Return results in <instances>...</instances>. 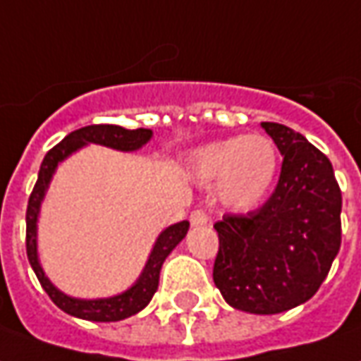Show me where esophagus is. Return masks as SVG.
Returning <instances> with one entry per match:
<instances>
[{
  "instance_id": "esophagus-1",
  "label": "esophagus",
  "mask_w": 361,
  "mask_h": 361,
  "mask_svg": "<svg viewBox=\"0 0 361 361\" xmlns=\"http://www.w3.org/2000/svg\"><path fill=\"white\" fill-rule=\"evenodd\" d=\"M189 221H191L193 226H205V224L209 223V216H207L203 211H199L197 209V211H193V213L189 215Z\"/></svg>"
}]
</instances>
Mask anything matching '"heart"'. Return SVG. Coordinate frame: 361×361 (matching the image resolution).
Returning <instances> with one entry per match:
<instances>
[{
  "label": "heart",
  "instance_id": "heart-1",
  "mask_svg": "<svg viewBox=\"0 0 361 361\" xmlns=\"http://www.w3.org/2000/svg\"><path fill=\"white\" fill-rule=\"evenodd\" d=\"M279 154L266 135H236L207 142L185 158V172L201 188L215 185V197L231 213L258 209L274 188Z\"/></svg>",
  "mask_w": 361,
  "mask_h": 361
}]
</instances>
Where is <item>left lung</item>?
Here are the masks:
<instances>
[{
	"mask_svg": "<svg viewBox=\"0 0 361 361\" xmlns=\"http://www.w3.org/2000/svg\"><path fill=\"white\" fill-rule=\"evenodd\" d=\"M283 156L274 195L215 224L213 281L238 311L277 314L309 301L340 250L342 193L332 164L293 128L262 123Z\"/></svg>",
	"mask_w": 361,
	"mask_h": 361,
	"instance_id": "obj_1",
	"label": "left lung"
}]
</instances>
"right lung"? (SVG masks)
I'll use <instances>...</instances> for the list:
<instances>
[{
	"instance_id": "add662e5",
	"label": "right lung",
	"mask_w": 361,
	"mask_h": 361,
	"mask_svg": "<svg viewBox=\"0 0 361 361\" xmlns=\"http://www.w3.org/2000/svg\"><path fill=\"white\" fill-rule=\"evenodd\" d=\"M154 133L150 128H130L119 127V125H92V127L78 128L70 133L62 142H58L44 160L40 164L39 180L35 183L29 207H27V256L31 262V268L39 277L42 289L49 293L58 309H62L75 319L95 322H115L128 319L137 314L150 303L152 295L158 289V279H160V269L166 258L172 254V250L180 244L189 231V221H180L170 226H166L162 233L158 234L152 250L148 254L145 268L137 277V281L125 291L111 297H95V299H82V297H72V295L60 291L50 277L44 274V268L39 258V216L42 201L47 197V191L50 188V181L56 173L58 166L68 160L70 156L82 150L84 146L99 145L119 150V152H137L142 146L150 142Z\"/></svg>"
}]
</instances>
